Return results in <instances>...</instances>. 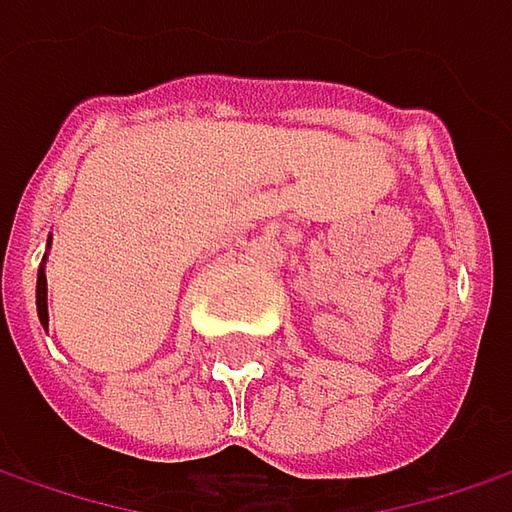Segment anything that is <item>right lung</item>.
Masks as SVG:
<instances>
[{
	"instance_id": "obj_1",
	"label": "right lung",
	"mask_w": 512,
	"mask_h": 512,
	"mask_svg": "<svg viewBox=\"0 0 512 512\" xmlns=\"http://www.w3.org/2000/svg\"><path fill=\"white\" fill-rule=\"evenodd\" d=\"M51 246V240H48ZM36 312H39V323L48 329V280H45V266H39L36 275Z\"/></svg>"
}]
</instances>
